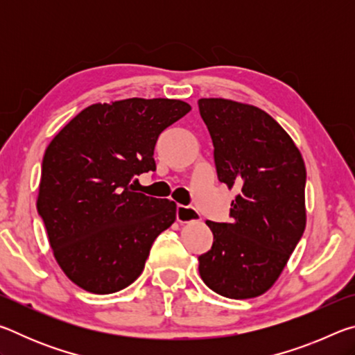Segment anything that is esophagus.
Wrapping results in <instances>:
<instances>
[{"mask_svg":"<svg viewBox=\"0 0 355 355\" xmlns=\"http://www.w3.org/2000/svg\"><path fill=\"white\" fill-rule=\"evenodd\" d=\"M177 220L182 222V224H186V222L200 220V213L191 207L177 205Z\"/></svg>","mask_w":355,"mask_h":355,"instance_id":"1","label":"esophagus"}]
</instances>
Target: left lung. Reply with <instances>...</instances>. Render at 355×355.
<instances>
[{"label":"left lung","instance_id":"obj_1","mask_svg":"<svg viewBox=\"0 0 355 355\" xmlns=\"http://www.w3.org/2000/svg\"><path fill=\"white\" fill-rule=\"evenodd\" d=\"M220 183L236 188L230 222L207 220L213 245L199 257L214 293L249 299L266 293L305 230V164L286 131L260 107L200 98Z\"/></svg>","mask_w":355,"mask_h":355}]
</instances>
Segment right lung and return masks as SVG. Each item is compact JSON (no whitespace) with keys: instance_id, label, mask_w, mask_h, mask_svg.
Here are the masks:
<instances>
[{"instance_id":"1","label":"right lung","mask_w":355,"mask_h":355,"mask_svg":"<svg viewBox=\"0 0 355 355\" xmlns=\"http://www.w3.org/2000/svg\"><path fill=\"white\" fill-rule=\"evenodd\" d=\"M189 111L169 98L95 103L46 147L37 211L58 264L83 290L111 294L133 284L156 236L175 220V202L135 184L156 171L158 136Z\"/></svg>"}]
</instances>
